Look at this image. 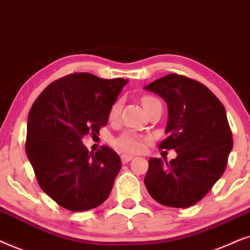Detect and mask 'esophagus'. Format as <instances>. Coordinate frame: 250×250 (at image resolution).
<instances>
[{"mask_svg":"<svg viewBox=\"0 0 250 250\" xmlns=\"http://www.w3.org/2000/svg\"><path fill=\"white\" fill-rule=\"evenodd\" d=\"M131 160H132V156H130V155H122L121 156V161L123 165L128 164V162H130Z\"/></svg>","mask_w":250,"mask_h":250,"instance_id":"1","label":"esophagus"}]
</instances>
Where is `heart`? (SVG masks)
I'll list each match as a JSON object with an SVG mask.
<instances>
[{"instance_id": "heart-1", "label": "heart", "mask_w": 250, "mask_h": 250, "mask_svg": "<svg viewBox=\"0 0 250 250\" xmlns=\"http://www.w3.org/2000/svg\"><path fill=\"white\" fill-rule=\"evenodd\" d=\"M158 101V99L153 97H145L143 99V106H146L149 103ZM120 109H121V103L116 102L114 105L112 106L111 112H109V118L114 119L119 115ZM113 144L118 149L125 153H136L142 148V139L138 137L137 135L131 134V132H125L121 136H119L118 138L114 139Z\"/></svg>"}]
</instances>
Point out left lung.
Masks as SVG:
<instances>
[{"label":"left lung","mask_w":250,"mask_h":250,"mask_svg":"<svg viewBox=\"0 0 250 250\" xmlns=\"http://www.w3.org/2000/svg\"><path fill=\"white\" fill-rule=\"evenodd\" d=\"M168 106L167 138L160 148H174L170 161L151 158L144 183L159 204L191 207L222 177L232 146L224 106L207 86L178 74H169L145 86Z\"/></svg>","instance_id":"obj_1"}]
</instances>
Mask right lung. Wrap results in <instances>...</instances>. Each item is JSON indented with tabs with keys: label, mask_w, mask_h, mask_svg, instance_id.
<instances>
[{
	"label": "right lung",
	"mask_w": 250,
	"mask_h": 250,
	"mask_svg": "<svg viewBox=\"0 0 250 250\" xmlns=\"http://www.w3.org/2000/svg\"><path fill=\"white\" fill-rule=\"evenodd\" d=\"M127 83L74 73L46 86L29 111L26 154L43 192L68 210L98 207L112 191L120 156L108 146L89 153L82 137L107 125Z\"/></svg>",
	"instance_id": "1"
}]
</instances>
